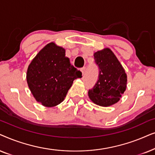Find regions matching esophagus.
Instances as JSON below:
<instances>
[{"label":"esophagus","mask_w":155,"mask_h":155,"mask_svg":"<svg viewBox=\"0 0 155 155\" xmlns=\"http://www.w3.org/2000/svg\"><path fill=\"white\" fill-rule=\"evenodd\" d=\"M81 71L82 72V74H84L85 73V71H86V67H83V68H81Z\"/></svg>","instance_id":"34e87169"}]
</instances>
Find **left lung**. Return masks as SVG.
Wrapping results in <instances>:
<instances>
[{"mask_svg":"<svg viewBox=\"0 0 155 155\" xmlns=\"http://www.w3.org/2000/svg\"><path fill=\"white\" fill-rule=\"evenodd\" d=\"M94 57L99 69L98 79L94 88L88 90V97L98 106H112L118 101L126 89L127 75L109 48L96 51Z\"/></svg>","mask_w":155,"mask_h":155,"instance_id":"obj_1","label":"left lung"}]
</instances>
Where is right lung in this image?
Segmentation results:
<instances>
[{
    "label": "right lung",
    "mask_w": 155,
    "mask_h": 155,
    "mask_svg": "<svg viewBox=\"0 0 155 155\" xmlns=\"http://www.w3.org/2000/svg\"><path fill=\"white\" fill-rule=\"evenodd\" d=\"M81 75L65 57V49L51 42L31 61L27 82L37 101L53 107L63 101L74 80L81 78Z\"/></svg>",
    "instance_id": "add662e5"
}]
</instances>
